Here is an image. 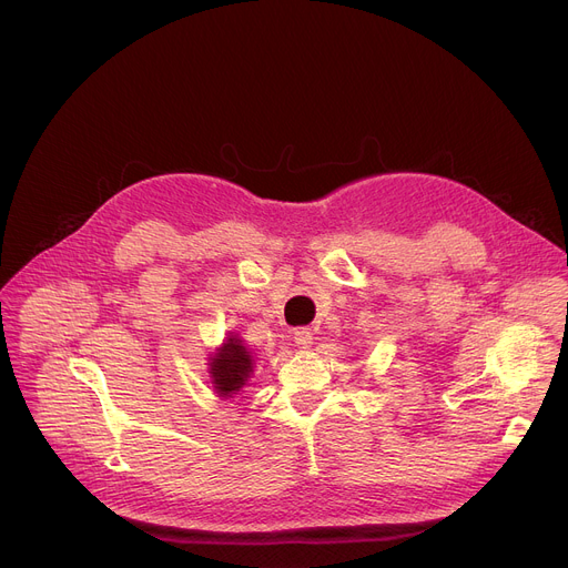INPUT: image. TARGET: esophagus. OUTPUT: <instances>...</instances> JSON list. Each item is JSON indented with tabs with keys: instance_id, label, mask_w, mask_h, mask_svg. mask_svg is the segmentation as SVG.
<instances>
[{
	"instance_id": "esophagus-1",
	"label": "esophagus",
	"mask_w": 568,
	"mask_h": 568,
	"mask_svg": "<svg viewBox=\"0 0 568 568\" xmlns=\"http://www.w3.org/2000/svg\"><path fill=\"white\" fill-rule=\"evenodd\" d=\"M293 338H295V345L302 347V351H310L312 343H314V336H312V332L307 327L293 329Z\"/></svg>"
}]
</instances>
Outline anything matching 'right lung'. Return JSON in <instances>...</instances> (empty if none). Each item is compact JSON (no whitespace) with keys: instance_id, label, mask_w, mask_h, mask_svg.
<instances>
[{"instance_id":"obj_1","label":"right lung","mask_w":568,"mask_h":568,"mask_svg":"<svg viewBox=\"0 0 568 568\" xmlns=\"http://www.w3.org/2000/svg\"><path fill=\"white\" fill-rule=\"evenodd\" d=\"M254 373V357L247 351L243 338L234 332L225 336V341L209 355V377L217 398H234Z\"/></svg>"}]
</instances>
